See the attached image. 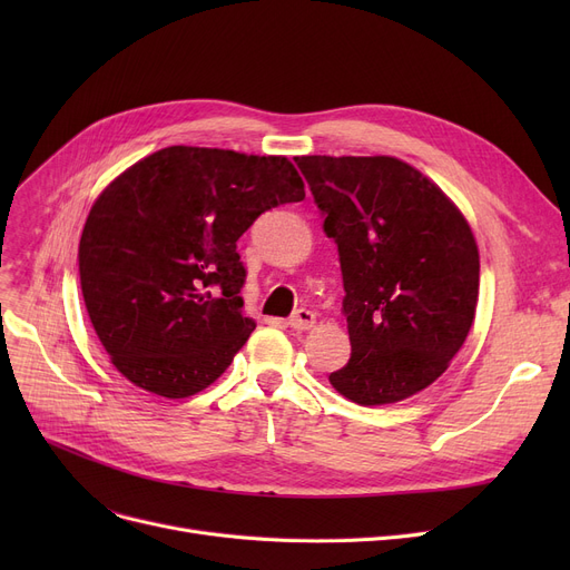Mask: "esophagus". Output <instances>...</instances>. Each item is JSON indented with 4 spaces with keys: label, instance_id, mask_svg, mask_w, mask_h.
<instances>
[{
    "label": "esophagus",
    "instance_id": "obj_1",
    "mask_svg": "<svg viewBox=\"0 0 570 570\" xmlns=\"http://www.w3.org/2000/svg\"><path fill=\"white\" fill-rule=\"evenodd\" d=\"M314 323H316V314L312 309H297L288 318V325L293 331H309V327H314Z\"/></svg>",
    "mask_w": 570,
    "mask_h": 570
}]
</instances>
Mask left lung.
Wrapping results in <instances>:
<instances>
[{
    "label": "left lung",
    "instance_id": "8db88e82",
    "mask_svg": "<svg viewBox=\"0 0 570 570\" xmlns=\"http://www.w3.org/2000/svg\"><path fill=\"white\" fill-rule=\"evenodd\" d=\"M344 279L351 357L337 393L376 406L434 383L462 348L481 261L460 209L395 157H295Z\"/></svg>",
    "mask_w": 570,
    "mask_h": 570
}]
</instances>
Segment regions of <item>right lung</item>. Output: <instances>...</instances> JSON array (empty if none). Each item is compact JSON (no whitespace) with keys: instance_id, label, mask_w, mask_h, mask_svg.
Returning <instances> with one entry per match:
<instances>
[{"instance_id":"obj_1","label":"right lung","mask_w":570,"mask_h":570,"mask_svg":"<svg viewBox=\"0 0 570 570\" xmlns=\"http://www.w3.org/2000/svg\"><path fill=\"white\" fill-rule=\"evenodd\" d=\"M303 198L286 157L217 147H164L119 175L78 249L85 307L117 372L168 400L215 383L256 327L235 243L265 209Z\"/></svg>"}]
</instances>
